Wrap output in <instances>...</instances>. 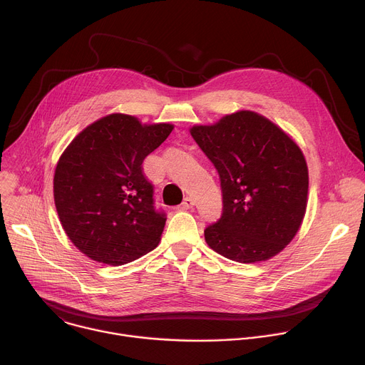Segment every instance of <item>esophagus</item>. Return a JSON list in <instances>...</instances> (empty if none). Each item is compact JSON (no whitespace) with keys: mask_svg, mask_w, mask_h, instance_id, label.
<instances>
[{"mask_svg":"<svg viewBox=\"0 0 365 365\" xmlns=\"http://www.w3.org/2000/svg\"><path fill=\"white\" fill-rule=\"evenodd\" d=\"M193 205H195V200H193L192 197H185L183 202H182V205H180V210H182V211L190 210V207H193Z\"/></svg>","mask_w":365,"mask_h":365,"instance_id":"34e87169","label":"esophagus"}]
</instances>
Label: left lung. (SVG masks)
I'll list each match as a JSON object with an SVG mask.
<instances>
[{
    "label": "left lung",
    "instance_id": "8db88e82",
    "mask_svg": "<svg viewBox=\"0 0 365 365\" xmlns=\"http://www.w3.org/2000/svg\"><path fill=\"white\" fill-rule=\"evenodd\" d=\"M190 134L218 170L222 217L205 230L215 252L238 263L277 255L297 234L309 173L296 141L269 118L237 111Z\"/></svg>",
    "mask_w": 365,
    "mask_h": 365
}]
</instances>
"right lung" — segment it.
<instances>
[{"mask_svg": "<svg viewBox=\"0 0 365 365\" xmlns=\"http://www.w3.org/2000/svg\"><path fill=\"white\" fill-rule=\"evenodd\" d=\"M173 128L110 114L62 153L53 178L56 211L69 240L93 262L123 266L159 245L166 217L154 210L141 165Z\"/></svg>", "mask_w": 365, "mask_h": 365, "instance_id": "1", "label": "right lung"}]
</instances>
